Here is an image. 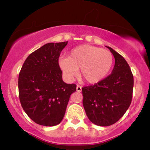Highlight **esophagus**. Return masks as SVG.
<instances>
[{"label":"esophagus","mask_w":150,"mask_h":150,"mask_svg":"<svg viewBox=\"0 0 150 150\" xmlns=\"http://www.w3.org/2000/svg\"><path fill=\"white\" fill-rule=\"evenodd\" d=\"M76 89H77V92H82V87H81V86H80L79 85H77Z\"/></svg>","instance_id":"obj_1"}]
</instances>
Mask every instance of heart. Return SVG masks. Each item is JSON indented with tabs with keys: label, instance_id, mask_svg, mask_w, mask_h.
I'll use <instances>...</instances> for the list:
<instances>
[{
	"label": "heart",
	"instance_id": "b5f03b06",
	"mask_svg": "<svg viewBox=\"0 0 150 150\" xmlns=\"http://www.w3.org/2000/svg\"><path fill=\"white\" fill-rule=\"evenodd\" d=\"M112 53L106 49L90 45H81L72 49L68 58L60 61L65 77L73 79L80 69L79 77L89 84L100 82L108 75L113 65Z\"/></svg>",
	"mask_w": 150,
	"mask_h": 150
}]
</instances>
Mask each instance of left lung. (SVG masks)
<instances>
[{
	"instance_id": "obj_1",
	"label": "left lung",
	"mask_w": 150,
	"mask_h": 150,
	"mask_svg": "<svg viewBox=\"0 0 150 150\" xmlns=\"http://www.w3.org/2000/svg\"><path fill=\"white\" fill-rule=\"evenodd\" d=\"M115 65L111 75L94 85L82 87L83 106L92 123L99 126L114 124L131 104L133 75L125 58L111 47Z\"/></svg>"
}]
</instances>
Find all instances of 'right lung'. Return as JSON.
Here are the masks:
<instances>
[{
    "label": "right lung",
    "instance_id": "obj_1",
    "mask_svg": "<svg viewBox=\"0 0 150 150\" xmlns=\"http://www.w3.org/2000/svg\"><path fill=\"white\" fill-rule=\"evenodd\" d=\"M68 42L48 43L32 53L19 74V98L27 116L37 124L53 126L64 117L75 84L62 80L58 58Z\"/></svg>",
    "mask_w": 150,
    "mask_h": 150
}]
</instances>
